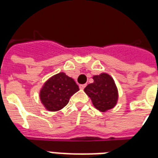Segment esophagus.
I'll return each mask as SVG.
<instances>
[{
	"label": "esophagus",
	"mask_w": 158,
	"mask_h": 158,
	"mask_svg": "<svg viewBox=\"0 0 158 158\" xmlns=\"http://www.w3.org/2000/svg\"><path fill=\"white\" fill-rule=\"evenodd\" d=\"M85 84H81V85H79V87H80V89H81V90H83V89H84V88L85 87Z\"/></svg>",
	"instance_id": "esophagus-1"
}]
</instances>
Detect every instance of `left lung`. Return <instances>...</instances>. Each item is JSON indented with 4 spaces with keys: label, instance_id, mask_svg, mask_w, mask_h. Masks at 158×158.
Segmentation results:
<instances>
[{
    "label": "left lung",
    "instance_id": "left-lung-1",
    "mask_svg": "<svg viewBox=\"0 0 158 158\" xmlns=\"http://www.w3.org/2000/svg\"><path fill=\"white\" fill-rule=\"evenodd\" d=\"M94 82L84 89L92 101L93 106L101 112L114 108L118 101V89L114 81L107 73L93 77Z\"/></svg>",
    "mask_w": 158,
    "mask_h": 158
}]
</instances>
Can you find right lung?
I'll return each instance as SVG.
<instances>
[{
	"mask_svg": "<svg viewBox=\"0 0 158 158\" xmlns=\"http://www.w3.org/2000/svg\"><path fill=\"white\" fill-rule=\"evenodd\" d=\"M78 90L79 87L73 78L64 73H59L50 77L43 85L40 92V101L48 110H60Z\"/></svg>",
	"mask_w": 158,
	"mask_h": 158,
	"instance_id": "obj_1",
	"label": "right lung"
}]
</instances>
